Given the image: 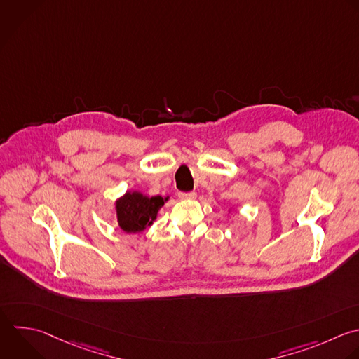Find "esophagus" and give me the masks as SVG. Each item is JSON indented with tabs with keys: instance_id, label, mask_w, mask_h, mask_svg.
Segmentation results:
<instances>
[{
	"instance_id": "1",
	"label": "esophagus",
	"mask_w": 359,
	"mask_h": 359,
	"mask_svg": "<svg viewBox=\"0 0 359 359\" xmlns=\"http://www.w3.org/2000/svg\"><path fill=\"white\" fill-rule=\"evenodd\" d=\"M178 196H180V199H195L196 194L195 192H180Z\"/></svg>"
}]
</instances>
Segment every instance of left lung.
<instances>
[{
  "instance_id": "obj_1",
  "label": "left lung",
  "mask_w": 359,
  "mask_h": 359,
  "mask_svg": "<svg viewBox=\"0 0 359 359\" xmlns=\"http://www.w3.org/2000/svg\"><path fill=\"white\" fill-rule=\"evenodd\" d=\"M230 212H231V208H229V213H230Z\"/></svg>"
}]
</instances>
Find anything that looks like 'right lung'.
I'll return each mask as SVG.
<instances>
[{"label": "right lung", "mask_w": 359, "mask_h": 359, "mask_svg": "<svg viewBox=\"0 0 359 359\" xmlns=\"http://www.w3.org/2000/svg\"><path fill=\"white\" fill-rule=\"evenodd\" d=\"M168 201L160 195L149 196L140 191H126L115 201L118 224L122 231L142 233L157 220L158 210Z\"/></svg>", "instance_id": "right-lung-1"}]
</instances>
